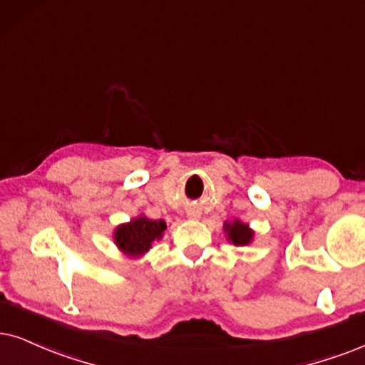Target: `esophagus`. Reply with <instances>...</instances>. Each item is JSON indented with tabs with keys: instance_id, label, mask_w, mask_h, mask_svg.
Wrapping results in <instances>:
<instances>
[{
	"instance_id": "obj_1",
	"label": "esophagus",
	"mask_w": 365,
	"mask_h": 365,
	"mask_svg": "<svg viewBox=\"0 0 365 365\" xmlns=\"http://www.w3.org/2000/svg\"><path fill=\"white\" fill-rule=\"evenodd\" d=\"M190 217H192V219H195V217H197V214H190Z\"/></svg>"
}]
</instances>
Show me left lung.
Here are the masks:
<instances>
[{
    "label": "left lung",
    "instance_id": "1",
    "mask_svg": "<svg viewBox=\"0 0 365 365\" xmlns=\"http://www.w3.org/2000/svg\"><path fill=\"white\" fill-rule=\"evenodd\" d=\"M224 229L227 230L229 241H232L234 246H246L251 242L252 230L242 224L241 220H234V224H225Z\"/></svg>",
    "mask_w": 365,
    "mask_h": 365
}]
</instances>
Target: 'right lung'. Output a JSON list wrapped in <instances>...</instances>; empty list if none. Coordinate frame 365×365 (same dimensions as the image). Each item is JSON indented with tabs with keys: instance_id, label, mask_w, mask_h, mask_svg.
<instances>
[{
	"instance_id": "1",
	"label": "right lung",
	"mask_w": 365,
	"mask_h": 365,
	"mask_svg": "<svg viewBox=\"0 0 365 365\" xmlns=\"http://www.w3.org/2000/svg\"><path fill=\"white\" fill-rule=\"evenodd\" d=\"M167 229L165 220H151L146 217L131 220L129 224L119 225L114 232V241L121 251L129 256H141L151 247L155 239H161V234Z\"/></svg>"
}]
</instances>
